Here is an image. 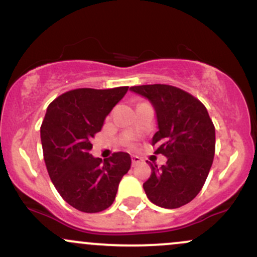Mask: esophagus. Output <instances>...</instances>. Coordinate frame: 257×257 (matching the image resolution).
I'll list each match as a JSON object with an SVG mask.
<instances>
[{"label":"esophagus","mask_w":257,"mask_h":257,"mask_svg":"<svg viewBox=\"0 0 257 257\" xmlns=\"http://www.w3.org/2000/svg\"><path fill=\"white\" fill-rule=\"evenodd\" d=\"M141 161H143V159H141L140 157H139V156H132V163H133V167L137 166V164L140 163Z\"/></svg>","instance_id":"obj_1"}]
</instances>
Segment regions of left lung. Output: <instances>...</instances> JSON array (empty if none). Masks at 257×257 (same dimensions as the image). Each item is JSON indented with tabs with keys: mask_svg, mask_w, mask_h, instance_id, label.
<instances>
[{
	"mask_svg": "<svg viewBox=\"0 0 257 257\" xmlns=\"http://www.w3.org/2000/svg\"><path fill=\"white\" fill-rule=\"evenodd\" d=\"M132 91L149 99L156 111L158 132L156 155L167 157L162 167L150 163L144 184L153 204L175 209L187 204L202 190L215 155V126L205 106L187 91L168 84L134 85Z\"/></svg>",
	"mask_w": 257,
	"mask_h": 257,
	"instance_id": "1",
	"label": "left lung"
}]
</instances>
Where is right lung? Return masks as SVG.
Returning <instances> with one entry per match:
<instances>
[{
    "label": "right lung",
    "instance_id": "1",
    "mask_svg": "<svg viewBox=\"0 0 257 257\" xmlns=\"http://www.w3.org/2000/svg\"><path fill=\"white\" fill-rule=\"evenodd\" d=\"M129 87L79 88L49 104L41 125V143L49 178L63 199L83 213L105 210L116 198L123 175L131 169L129 153L110 158L90 155L91 139Z\"/></svg>",
    "mask_w": 257,
    "mask_h": 257
}]
</instances>
